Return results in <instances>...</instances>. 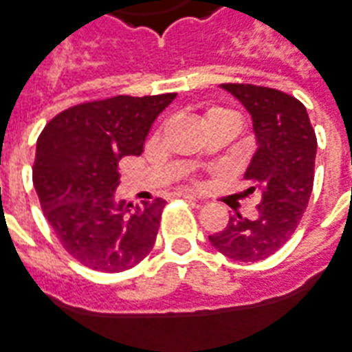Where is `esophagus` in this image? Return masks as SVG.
<instances>
[{"instance_id":"34e87169","label":"esophagus","mask_w":352,"mask_h":352,"mask_svg":"<svg viewBox=\"0 0 352 352\" xmlns=\"http://www.w3.org/2000/svg\"><path fill=\"white\" fill-rule=\"evenodd\" d=\"M179 196H181V198H184V200L192 201V204H201V200H198V198H196V196H194V194H186V192H183V194H179Z\"/></svg>"}]
</instances>
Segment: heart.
<instances>
[{
    "label": "heart",
    "mask_w": 352,
    "mask_h": 352,
    "mask_svg": "<svg viewBox=\"0 0 352 352\" xmlns=\"http://www.w3.org/2000/svg\"><path fill=\"white\" fill-rule=\"evenodd\" d=\"M211 112H215V110H211Z\"/></svg>",
    "instance_id": "b5f03b06"
}]
</instances>
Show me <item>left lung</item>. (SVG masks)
Segmentation results:
<instances>
[{
    "mask_svg": "<svg viewBox=\"0 0 352 352\" xmlns=\"http://www.w3.org/2000/svg\"><path fill=\"white\" fill-rule=\"evenodd\" d=\"M242 102L253 122L257 151L244 179L257 190V217L240 213L225 230L210 236L211 245L234 261H263L276 253L296 232L309 206L314 183L316 135L307 108L292 95L252 83H223Z\"/></svg>",
    "mask_w": 352,
    "mask_h": 352,
    "instance_id": "left-lung-1",
    "label": "left lung"
}]
</instances>
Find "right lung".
Here are the masks:
<instances>
[{
  "instance_id": "obj_1",
  "label": "right lung",
  "mask_w": 352,
  "mask_h": 352,
  "mask_svg": "<svg viewBox=\"0 0 352 352\" xmlns=\"http://www.w3.org/2000/svg\"><path fill=\"white\" fill-rule=\"evenodd\" d=\"M175 97L83 102L56 114L39 135L34 186L41 210L66 252L85 267L122 272L151 253L166 200L116 201L118 164L141 156L154 120Z\"/></svg>"
}]
</instances>
